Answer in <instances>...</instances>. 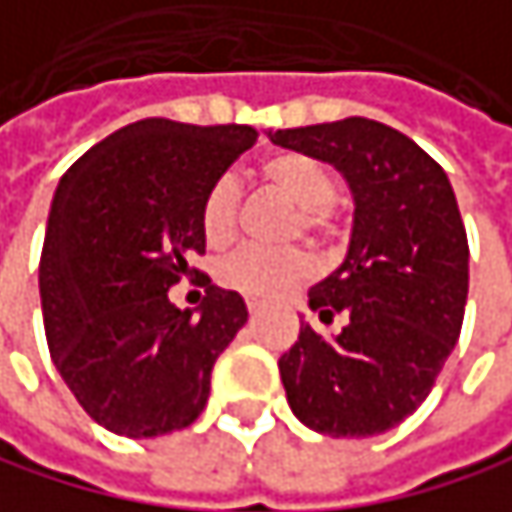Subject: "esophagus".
Segmentation results:
<instances>
[{"mask_svg": "<svg viewBox=\"0 0 512 512\" xmlns=\"http://www.w3.org/2000/svg\"><path fill=\"white\" fill-rule=\"evenodd\" d=\"M261 306H264V303H261L258 297H245V309H248L251 315H258V312H261Z\"/></svg>", "mask_w": 512, "mask_h": 512, "instance_id": "obj_1", "label": "esophagus"}]
</instances>
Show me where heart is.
<instances>
[{"label":"heart","mask_w":512,"mask_h":512,"mask_svg":"<svg viewBox=\"0 0 512 512\" xmlns=\"http://www.w3.org/2000/svg\"><path fill=\"white\" fill-rule=\"evenodd\" d=\"M264 185L297 206V230L330 236L336 230V176L306 152H273L258 167ZM239 188L230 176H218L200 203V227L209 245H227L236 236ZM312 261L300 248H239L215 264V282L245 297H279L309 279Z\"/></svg>","instance_id":"obj_1"}]
</instances>
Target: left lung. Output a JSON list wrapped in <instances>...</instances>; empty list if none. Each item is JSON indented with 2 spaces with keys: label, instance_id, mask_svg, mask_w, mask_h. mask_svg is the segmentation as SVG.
Masks as SVG:
<instances>
[{
  "label": "left lung",
  "instance_id": "1",
  "mask_svg": "<svg viewBox=\"0 0 512 512\" xmlns=\"http://www.w3.org/2000/svg\"><path fill=\"white\" fill-rule=\"evenodd\" d=\"M270 140L330 161L357 206L345 264L309 291L312 312L345 327L300 324L279 360L288 405L321 435H381L426 402L462 333L468 236L453 185L411 137L366 116Z\"/></svg>",
  "mask_w": 512,
  "mask_h": 512
}]
</instances>
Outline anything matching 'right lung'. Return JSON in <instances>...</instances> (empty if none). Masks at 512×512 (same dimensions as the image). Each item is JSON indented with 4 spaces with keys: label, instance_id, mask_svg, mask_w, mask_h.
<instances>
[{
    "label": "right lung",
    "instance_id": "1",
    "mask_svg": "<svg viewBox=\"0 0 512 512\" xmlns=\"http://www.w3.org/2000/svg\"><path fill=\"white\" fill-rule=\"evenodd\" d=\"M258 140L251 125L131 122L59 179L38 288L50 357L104 429L155 438L191 426L218 354L248 321L236 291L200 279V315L167 291L200 276L206 188Z\"/></svg>",
    "mask_w": 512,
    "mask_h": 512
}]
</instances>
